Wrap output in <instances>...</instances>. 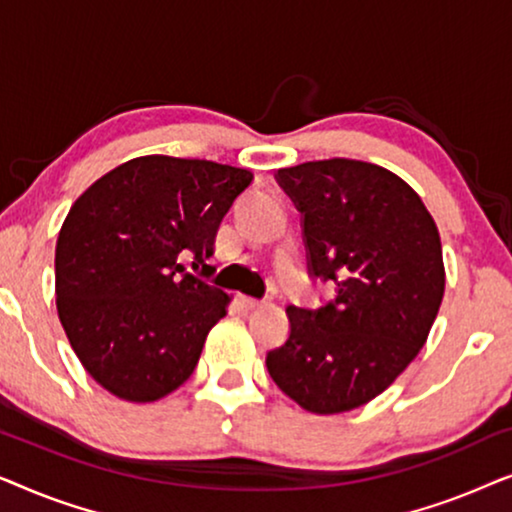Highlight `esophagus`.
<instances>
[{
  "instance_id": "obj_1",
  "label": "esophagus",
  "mask_w": 512,
  "mask_h": 512,
  "mask_svg": "<svg viewBox=\"0 0 512 512\" xmlns=\"http://www.w3.org/2000/svg\"><path fill=\"white\" fill-rule=\"evenodd\" d=\"M237 305H240L242 310H254V307L261 305V300H256L251 296H237Z\"/></svg>"
}]
</instances>
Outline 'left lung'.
<instances>
[{
  "label": "left lung",
  "mask_w": 512,
  "mask_h": 512,
  "mask_svg": "<svg viewBox=\"0 0 512 512\" xmlns=\"http://www.w3.org/2000/svg\"><path fill=\"white\" fill-rule=\"evenodd\" d=\"M275 177L303 216L310 277L335 282V298L286 307L289 340L265 366L307 412L354 410L429 338L445 293L436 221L401 177L363 160H312Z\"/></svg>",
  "instance_id": "obj_1"
}]
</instances>
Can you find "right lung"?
Wrapping results in <instances>:
<instances>
[{
  "instance_id": "add662e5",
  "label": "right lung",
  "mask_w": 512,
  "mask_h": 512,
  "mask_svg": "<svg viewBox=\"0 0 512 512\" xmlns=\"http://www.w3.org/2000/svg\"><path fill=\"white\" fill-rule=\"evenodd\" d=\"M254 174L212 160L142 156L95 181L55 244V303L90 377L130 403L158 401L198 366L230 298L214 272V237ZM194 258L201 277L183 268Z\"/></svg>"
}]
</instances>
